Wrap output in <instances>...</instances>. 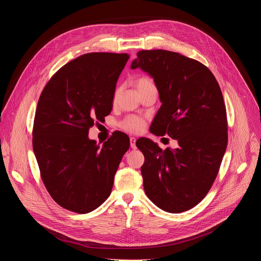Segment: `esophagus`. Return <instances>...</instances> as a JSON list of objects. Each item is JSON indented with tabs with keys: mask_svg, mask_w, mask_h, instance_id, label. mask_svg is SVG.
<instances>
[{
	"mask_svg": "<svg viewBox=\"0 0 261 261\" xmlns=\"http://www.w3.org/2000/svg\"><path fill=\"white\" fill-rule=\"evenodd\" d=\"M135 142H136V138L135 137H130V145H131V147L133 148V150H135V148H136Z\"/></svg>",
	"mask_w": 261,
	"mask_h": 261,
	"instance_id": "esophagus-1",
	"label": "esophagus"
}]
</instances>
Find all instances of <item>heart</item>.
<instances>
[{
  "label": "heart",
  "mask_w": 261,
  "mask_h": 261,
  "mask_svg": "<svg viewBox=\"0 0 261 261\" xmlns=\"http://www.w3.org/2000/svg\"><path fill=\"white\" fill-rule=\"evenodd\" d=\"M154 85L153 82L147 79V77H139L135 81V86L137 88V91H140L148 86H152ZM144 121L140 118H137V117H130V118H127L123 123H122V127L123 129H125L126 131H129V132H132V133H137V132H140L143 130L144 128Z\"/></svg>",
  "instance_id": "1"
}]
</instances>
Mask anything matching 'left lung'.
I'll return each mask as SVG.
<instances>
[{
    "label": "left lung",
    "instance_id": "8db88e82",
    "mask_svg": "<svg viewBox=\"0 0 261 261\" xmlns=\"http://www.w3.org/2000/svg\"><path fill=\"white\" fill-rule=\"evenodd\" d=\"M131 69L154 82L162 103L151 125L154 134L176 139V148H162L148 138L136 145L146 196L161 210L182 213L210 191L227 146L226 108L221 89L204 65L177 53L140 50Z\"/></svg>",
    "mask_w": 261,
    "mask_h": 261
}]
</instances>
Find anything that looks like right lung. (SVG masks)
Here are the masks:
<instances>
[{"label":"right lung","mask_w":261,"mask_h":261,"mask_svg":"<svg viewBox=\"0 0 261 261\" xmlns=\"http://www.w3.org/2000/svg\"><path fill=\"white\" fill-rule=\"evenodd\" d=\"M129 56L90 53L63 66L43 89L35 114L33 150L42 180L62 207L87 214L110 195L130 140L114 132L102 145L89 129L113 109Z\"/></svg>","instance_id":"obj_1"}]
</instances>
